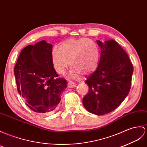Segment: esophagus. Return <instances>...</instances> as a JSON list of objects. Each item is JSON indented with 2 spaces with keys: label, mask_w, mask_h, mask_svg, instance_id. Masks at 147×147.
<instances>
[{
  "label": "esophagus",
  "mask_w": 147,
  "mask_h": 147,
  "mask_svg": "<svg viewBox=\"0 0 147 147\" xmlns=\"http://www.w3.org/2000/svg\"><path fill=\"white\" fill-rule=\"evenodd\" d=\"M67 87L68 88H74L76 87V84L73 81H69L67 83Z\"/></svg>",
  "instance_id": "esophagus-1"
}]
</instances>
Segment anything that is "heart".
Segmentation results:
<instances>
[{
	"instance_id": "heart-1",
	"label": "heart",
	"mask_w": 147,
	"mask_h": 147,
	"mask_svg": "<svg viewBox=\"0 0 147 147\" xmlns=\"http://www.w3.org/2000/svg\"><path fill=\"white\" fill-rule=\"evenodd\" d=\"M100 56V47L96 42L88 38L68 39L61 43L59 49L54 48L51 59L54 69L64 74L69 66L70 76L77 78L81 74L89 75L96 70Z\"/></svg>"
}]
</instances>
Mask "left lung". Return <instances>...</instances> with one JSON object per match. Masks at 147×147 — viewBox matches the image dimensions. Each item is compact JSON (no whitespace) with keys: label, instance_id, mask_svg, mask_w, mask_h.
Returning <instances> with one entry per match:
<instances>
[{"label":"left lung","instance_id":"1","mask_svg":"<svg viewBox=\"0 0 147 147\" xmlns=\"http://www.w3.org/2000/svg\"><path fill=\"white\" fill-rule=\"evenodd\" d=\"M96 42L101 49L100 62L85 81L89 92L83 103L91 113L103 115L115 110L127 96L134 67L127 53L115 40Z\"/></svg>","mask_w":147,"mask_h":147}]
</instances>
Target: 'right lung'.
Here are the masks:
<instances>
[{"label": "right lung", "mask_w": 147, "mask_h": 147, "mask_svg": "<svg viewBox=\"0 0 147 147\" xmlns=\"http://www.w3.org/2000/svg\"><path fill=\"white\" fill-rule=\"evenodd\" d=\"M52 49V44L44 40L26 46L13 70L19 93L27 107L39 114H49L55 110L67 87L65 79L57 78Z\"/></svg>", "instance_id": "right-lung-1"}]
</instances>
